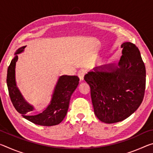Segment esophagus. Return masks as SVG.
Masks as SVG:
<instances>
[{
  "label": "esophagus",
  "instance_id": "1",
  "mask_svg": "<svg viewBox=\"0 0 153 153\" xmlns=\"http://www.w3.org/2000/svg\"><path fill=\"white\" fill-rule=\"evenodd\" d=\"M86 69H81L78 71L77 76H78L80 81H82V80L84 79V77L85 76V74H86Z\"/></svg>",
  "mask_w": 153,
  "mask_h": 153
}]
</instances>
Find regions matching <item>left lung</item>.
<instances>
[{"mask_svg":"<svg viewBox=\"0 0 153 153\" xmlns=\"http://www.w3.org/2000/svg\"><path fill=\"white\" fill-rule=\"evenodd\" d=\"M121 47L119 67L114 64L97 67L84 76L95 115L106 123L123 121L135 112L146 88V68L139 49L129 42Z\"/></svg>","mask_w":153,"mask_h":153,"instance_id":"1","label":"left lung"}]
</instances>
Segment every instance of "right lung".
<instances>
[{
	"label": "right lung",
	"instance_id": "1",
	"mask_svg": "<svg viewBox=\"0 0 153 153\" xmlns=\"http://www.w3.org/2000/svg\"><path fill=\"white\" fill-rule=\"evenodd\" d=\"M25 46L19 48L15 53L16 56L11 61L7 69V84L9 94L15 109L25 119L35 124L43 126H53L60 123L66 116L71 96L76 89L79 79L77 76H62L59 77L54 90L50 104L42 113L30 115L32 106L25 101L15 82V68L18 59L17 54L24 51Z\"/></svg>",
	"mask_w": 153,
	"mask_h": 153
}]
</instances>
